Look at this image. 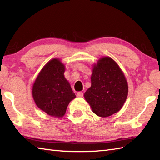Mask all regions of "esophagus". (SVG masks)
I'll return each instance as SVG.
<instances>
[{"label":"esophagus","instance_id":"obj_1","mask_svg":"<svg viewBox=\"0 0 160 160\" xmlns=\"http://www.w3.org/2000/svg\"><path fill=\"white\" fill-rule=\"evenodd\" d=\"M83 93L82 92V91H80V92H78L77 93V94H76V96H77V97H79V98H81V97H83Z\"/></svg>","mask_w":160,"mask_h":160}]
</instances>
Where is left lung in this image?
I'll list each match as a JSON object with an SVG mask.
<instances>
[{"mask_svg":"<svg viewBox=\"0 0 160 160\" xmlns=\"http://www.w3.org/2000/svg\"><path fill=\"white\" fill-rule=\"evenodd\" d=\"M91 86L84 96L94 113L108 117L119 111L128 95V84L118 64L109 57L102 58L95 64Z\"/></svg>","mask_w":160,"mask_h":160,"instance_id":"1","label":"left lung"}]
</instances>
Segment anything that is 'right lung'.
<instances>
[{"mask_svg":"<svg viewBox=\"0 0 160 160\" xmlns=\"http://www.w3.org/2000/svg\"><path fill=\"white\" fill-rule=\"evenodd\" d=\"M64 73V64L58 59H53L42 68L33 86L36 105L53 117H62L68 104L76 98Z\"/></svg>","mask_w":160,"mask_h":160,"instance_id":"right-lung-1","label":"right lung"}]
</instances>
